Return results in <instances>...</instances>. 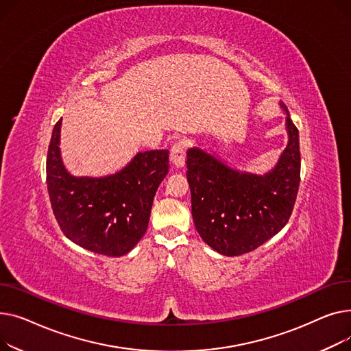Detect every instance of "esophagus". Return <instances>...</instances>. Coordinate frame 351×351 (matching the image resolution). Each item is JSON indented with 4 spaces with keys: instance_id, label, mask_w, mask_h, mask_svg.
Masks as SVG:
<instances>
[{
    "instance_id": "1",
    "label": "esophagus",
    "mask_w": 351,
    "mask_h": 351,
    "mask_svg": "<svg viewBox=\"0 0 351 351\" xmlns=\"http://www.w3.org/2000/svg\"><path fill=\"white\" fill-rule=\"evenodd\" d=\"M170 160L176 167H182L185 162V144L184 141H177L173 144L170 152Z\"/></svg>"
}]
</instances>
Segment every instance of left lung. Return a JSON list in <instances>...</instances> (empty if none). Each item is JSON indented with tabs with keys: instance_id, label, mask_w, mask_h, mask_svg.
I'll return each mask as SVG.
<instances>
[{
	"instance_id": "left-lung-1",
	"label": "left lung",
	"mask_w": 351,
	"mask_h": 351,
	"mask_svg": "<svg viewBox=\"0 0 351 351\" xmlns=\"http://www.w3.org/2000/svg\"><path fill=\"white\" fill-rule=\"evenodd\" d=\"M289 136L275 169L238 171L198 147L187 152L193 219L205 243L225 256L256 250L289 221L300 182L299 130L287 112Z\"/></svg>"
}]
</instances>
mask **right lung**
Listing matches in <instances>:
<instances>
[{"mask_svg": "<svg viewBox=\"0 0 351 351\" xmlns=\"http://www.w3.org/2000/svg\"><path fill=\"white\" fill-rule=\"evenodd\" d=\"M62 119L55 125L47 157V185L62 232L95 254L121 256L146 234L160 182L169 173V150L134 156L108 177H73L60 158Z\"/></svg>", "mask_w": 351, "mask_h": 351, "instance_id": "1", "label": "right lung"}]
</instances>
